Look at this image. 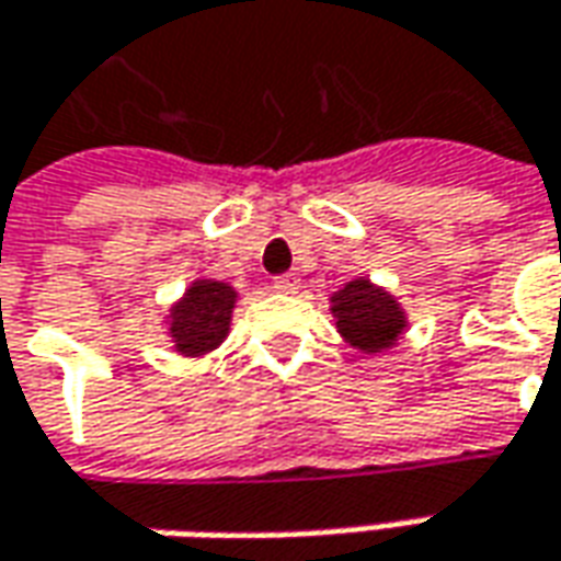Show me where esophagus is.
Segmentation results:
<instances>
[{"mask_svg": "<svg viewBox=\"0 0 561 561\" xmlns=\"http://www.w3.org/2000/svg\"><path fill=\"white\" fill-rule=\"evenodd\" d=\"M274 289L277 293H296L299 289V277L296 274H280V277H274Z\"/></svg>", "mask_w": 561, "mask_h": 561, "instance_id": "34e87169", "label": "esophagus"}]
</instances>
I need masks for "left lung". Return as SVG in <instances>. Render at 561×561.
I'll return each mask as SVG.
<instances>
[{
    "label": "left lung",
    "mask_w": 561,
    "mask_h": 561,
    "mask_svg": "<svg viewBox=\"0 0 561 561\" xmlns=\"http://www.w3.org/2000/svg\"><path fill=\"white\" fill-rule=\"evenodd\" d=\"M333 318L348 345L367 355L389 348L408 327L401 306L364 277L348 280L340 293H333Z\"/></svg>",
    "instance_id": "1"
}]
</instances>
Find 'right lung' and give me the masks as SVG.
I'll return each instance as SVG.
<instances>
[{
  "instance_id": "add662e5",
  "label": "right lung",
  "mask_w": 561,
  "mask_h": 561,
  "mask_svg": "<svg viewBox=\"0 0 561 561\" xmlns=\"http://www.w3.org/2000/svg\"><path fill=\"white\" fill-rule=\"evenodd\" d=\"M234 299L237 293L228 284L197 280L169 314V333L175 342V352L187 358L213 352L228 336Z\"/></svg>"
}]
</instances>
